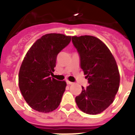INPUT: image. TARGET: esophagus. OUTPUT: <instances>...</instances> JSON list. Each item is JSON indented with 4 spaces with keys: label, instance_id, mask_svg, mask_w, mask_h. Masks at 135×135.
<instances>
[{
    "label": "esophagus",
    "instance_id": "1",
    "mask_svg": "<svg viewBox=\"0 0 135 135\" xmlns=\"http://www.w3.org/2000/svg\"><path fill=\"white\" fill-rule=\"evenodd\" d=\"M66 83H67V85H72L73 84V83H71V82H70V81L69 80H66Z\"/></svg>",
    "mask_w": 135,
    "mask_h": 135
}]
</instances>
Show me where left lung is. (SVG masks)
I'll use <instances>...</instances> for the list:
<instances>
[{
  "label": "left lung",
  "mask_w": 135,
  "mask_h": 135,
  "mask_svg": "<svg viewBox=\"0 0 135 135\" xmlns=\"http://www.w3.org/2000/svg\"><path fill=\"white\" fill-rule=\"evenodd\" d=\"M80 55V67L89 86L75 97L79 109L88 114L101 113L114 100L120 75L114 57L101 40L93 36L72 37Z\"/></svg>",
  "instance_id": "obj_1"
}]
</instances>
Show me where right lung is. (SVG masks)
<instances>
[{"mask_svg":"<svg viewBox=\"0 0 135 135\" xmlns=\"http://www.w3.org/2000/svg\"><path fill=\"white\" fill-rule=\"evenodd\" d=\"M71 36L50 33L37 39L24 57L18 85L27 103L36 111L50 112L60 105L66 83L50 77L58 53L70 43Z\"/></svg>","mask_w":135,"mask_h":135,"instance_id":"1","label":"right lung"}]
</instances>
